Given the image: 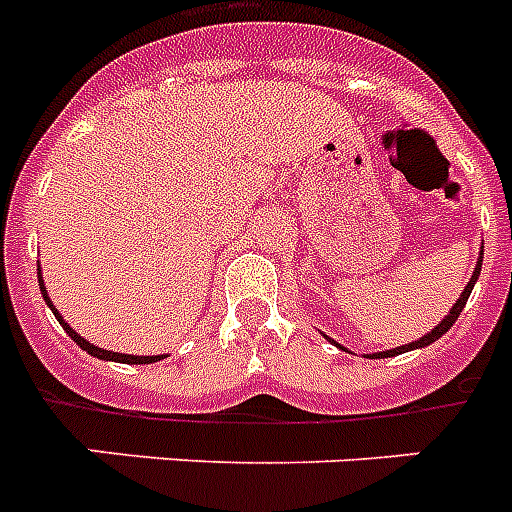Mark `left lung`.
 Returning a JSON list of instances; mask_svg holds the SVG:
<instances>
[{"label": "left lung", "instance_id": "left-lung-1", "mask_svg": "<svg viewBox=\"0 0 512 512\" xmlns=\"http://www.w3.org/2000/svg\"><path fill=\"white\" fill-rule=\"evenodd\" d=\"M481 255H484V252H481ZM479 270H481V257H479V265H476V270H473L471 281H468V286H465V289H463L460 299H458V302H455V307H452V310H450V315H447V318H444V321L439 323V326H436L434 331H431V334L421 336V339H418V342H413V344H402V347H397V350L381 352V355H384V357H394V355H402V352H407V350H418V347H426V344L436 342V339H439V336H442V334H447V331H450V328H452V323L458 321V315L463 313L465 302H468V297H471L473 284H476V278H479ZM373 357H376V355H373Z\"/></svg>", "mask_w": 512, "mask_h": 512}]
</instances>
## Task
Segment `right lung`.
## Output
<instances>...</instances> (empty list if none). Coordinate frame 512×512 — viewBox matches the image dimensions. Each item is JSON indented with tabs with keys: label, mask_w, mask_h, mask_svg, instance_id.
Returning a JSON list of instances; mask_svg holds the SVG:
<instances>
[{
	"label": "right lung",
	"mask_w": 512,
	"mask_h": 512,
	"mask_svg": "<svg viewBox=\"0 0 512 512\" xmlns=\"http://www.w3.org/2000/svg\"><path fill=\"white\" fill-rule=\"evenodd\" d=\"M39 289H41V294H44V299H47V305L54 310V305H52V302H49V297H47V289H44V281H41V273H39ZM54 318H57V321L62 323V328L68 331L70 339H73V342H76L78 347H81V350H86V352H89V355L99 357V360H115V363H157V360H160V355H155V357H139V355H123V352H107V350H102V347H94V344H89V342H86V339H81V336H78L76 331H73V328L68 326V323L62 321V315L57 313V310H54Z\"/></svg>",
	"instance_id": "right-lung-1"
}]
</instances>
